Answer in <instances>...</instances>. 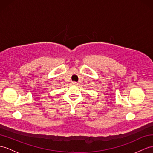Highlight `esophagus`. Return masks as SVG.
<instances>
[{
  "mask_svg": "<svg viewBox=\"0 0 153 153\" xmlns=\"http://www.w3.org/2000/svg\"><path fill=\"white\" fill-rule=\"evenodd\" d=\"M77 83L76 82V81H72V85H77Z\"/></svg>",
  "mask_w": 153,
  "mask_h": 153,
  "instance_id": "1",
  "label": "esophagus"
}]
</instances>
